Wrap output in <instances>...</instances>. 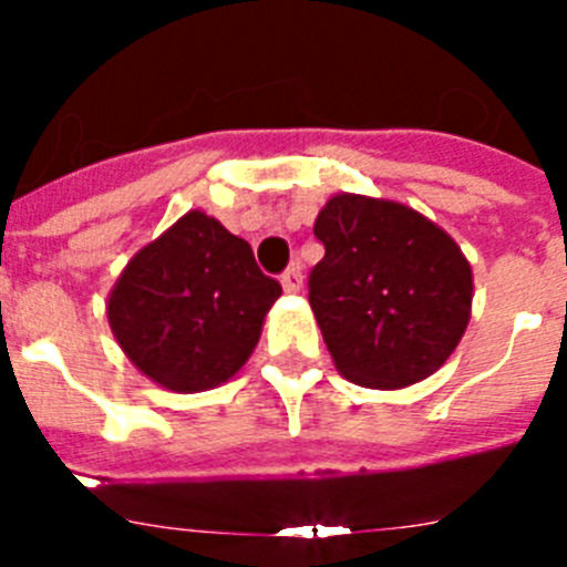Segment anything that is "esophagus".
<instances>
[{"instance_id": "esophagus-1", "label": "esophagus", "mask_w": 567, "mask_h": 567, "mask_svg": "<svg viewBox=\"0 0 567 567\" xmlns=\"http://www.w3.org/2000/svg\"><path fill=\"white\" fill-rule=\"evenodd\" d=\"M280 284H284L287 292H300V289H303V272H300V264H292L287 272L280 275Z\"/></svg>"}]
</instances>
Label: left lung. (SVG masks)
Instances as JSON below:
<instances>
[{
	"label": "left lung",
	"mask_w": 567,
	"mask_h": 567,
	"mask_svg": "<svg viewBox=\"0 0 567 567\" xmlns=\"http://www.w3.org/2000/svg\"><path fill=\"white\" fill-rule=\"evenodd\" d=\"M327 255L309 303L343 378L403 389L457 349L471 315V267L437 224L394 202L340 193L315 221Z\"/></svg>",
	"instance_id": "8db88e82"
}]
</instances>
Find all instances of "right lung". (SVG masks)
Here are the masks:
<instances>
[{
    "mask_svg": "<svg viewBox=\"0 0 567 567\" xmlns=\"http://www.w3.org/2000/svg\"><path fill=\"white\" fill-rule=\"evenodd\" d=\"M278 298L280 284L260 272L247 240L193 209L130 260L107 320L150 380L204 392L247 363Z\"/></svg>",
    "mask_w": 567,
    "mask_h": 567,
    "instance_id": "add662e5",
    "label": "right lung"
}]
</instances>
